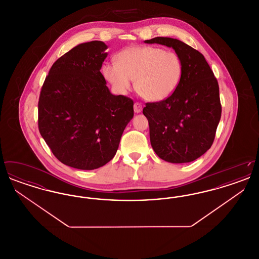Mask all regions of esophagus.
<instances>
[{
	"mask_svg": "<svg viewBox=\"0 0 259 259\" xmlns=\"http://www.w3.org/2000/svg\"><path fill=\"white\" fill-rule=\"evenodd\" d=\"M143 111V106L140 103H135L134 104V111L136 113H140Z\"/></svg>",
	"mask_w": 259,
	"mask_h": 259,
	"instance_id": "obj_1",
	"label": "esophagus"
}]
</instances>
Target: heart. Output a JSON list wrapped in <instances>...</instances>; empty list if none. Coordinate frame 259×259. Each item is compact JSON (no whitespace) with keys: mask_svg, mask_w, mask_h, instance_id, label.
<instances>
[{"mask_svg":"<svg viewBox=\"0 0 259 259\" xmlns=\"http://www.w3.org/2000/svg\"><path fill=\"white\" fill-rule=\"evenodd\" d=\"M182 73V61L175 52L154 47L128 48L116 55V63L103 66V74L115 91L125 94L135 80L137 92L150 102L171 96Z\"/></svg>","mask_w":259,"mask_h":259,"instance_id":"heart-1","label":"heart"}]
</instances>
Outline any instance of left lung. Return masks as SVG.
<instances>
[{
	"label": "left lung",
	"instance_id": "left-lung-1",
	"mask_svg": "<svg viewBox=\"0 0 259 259\" xmlns=\"http://www.w3.org/2000/svg\"><path fill=\"white\" fill-rule=\"evenodd\" d=\"M145 42L172 48L183 65L180 83L172 95L148 103L143 110L151 147L170 163L196 160L211 147L221 120L218 80L203 54L184 41L157 37Z\"/></svg>",
	"mask_w": 259,
	"mask_h": 259
}]
</instances>
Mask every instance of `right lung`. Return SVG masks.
Segmentation results:
<instances>
[{
	"mask_svg": "<svg viewBox=\"0 0 259 259\" xmlns=\"http://www.w3.org/2000/svg\"><path fill=\"white\" fill-rule=\"evenodd\" d=\"M108 46L79 44L55 62L38 100V130L63 164L94 170L115 155L134 103L111 94L101 74Z\"/></svg>",
	"mask_w": 259,
	"mask_h": 259,
	"instance_id": "obj_1",
	"label": "right lung"
}]
</instances>
